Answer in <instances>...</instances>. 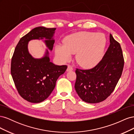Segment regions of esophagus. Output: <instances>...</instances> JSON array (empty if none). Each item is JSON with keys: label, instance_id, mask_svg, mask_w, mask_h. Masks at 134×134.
I'll list each match as a JSON object with an SVG mask.
<instances>
[{"label": "esophagus", "instance_id": "34e87169", "mask_svg": "<svg viewBox=\"0 0 134 134\" xmlns=\"http://www.w3.org/2000/svg\"><path fill=\"white\" fill-rule=\"evenodd\" d=\"M73 70V68L71 66V65H68V68H67V71H70Z\"/></svg>", "mask_w": 134, "mask_h": 134}]
</instances>
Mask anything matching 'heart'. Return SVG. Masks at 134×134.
Masks as SVG:
<instances>
[{
    "mask_svg": "<svg viewBox=\"0 0 134 134\" xmlns=\"http://www.w3.org/2000/svg\"><path fill=\"white\" fill-rule=\"evenodd\" d=\"M106 44V39L102 34L82 32L68 36L64 44H57L55 52L63 62L69 59L71 53L76 52V62L83 66H90L102 57Z\"/></svg>",
    "mask_w": 134,
    "mask_h": 134,
    "instance_id": "b5f03b06",
    "label": "heart"
}]
</instances>
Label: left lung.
<instances>
[{"instance_id": "obj_1", "label": "left lung", "mask_w": 134, "mask_h": 134, "mask_svg": "<svg viewBox=\"0 0 134 134\" xmlns=\"http://www.w3.org/2000/svg\"><path fill=\"white\" fill-rule=\"evenodd\" d=\"M110 44L102 59L90 69H76L75 91L80 98L89 103L106 99L114 91L124 66L120 44L109 35Z\"/></svg>"}]
</instances>
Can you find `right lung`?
I'll return each instance as SVG.
<instances>
[{"mask_svg": "<svg viewBox=\"0 0 134 134\" xmlns=\"http://www.w3.org/2000/svg\"><path fill=\"white\" fill-rule=\"evenodd\" d=\"M55 28L38 27L24 36L16 46L11 62V75L18 92L28 102L37 103L50 95L59 77L66 71V65H56L50 60L47 49L43 57L35 59L30 54L28 43L32 40H43L52 50Z\"/></svg>", "mask_w": 134, "mask_h": 134, "instance_id": "right-lung-1", "label": "right lung"}]
</instances>
